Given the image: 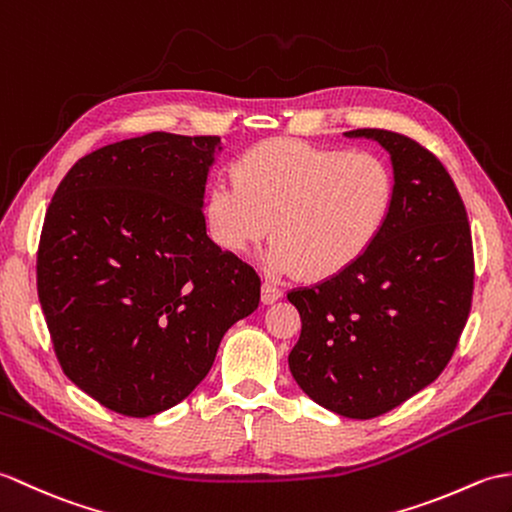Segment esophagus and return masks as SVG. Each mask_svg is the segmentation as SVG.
Listing matches in <instances>:
<instances>
[{
    "label": "esophagus",
    "mask_w": 512,
    "mask_h": 512,
    "mask_svg": "<svg viewBox=\"0 0 512 512\" xmlns=\"http://www.w3.org/2000/svg\"><path fill=\"white\" fill-rule=\"evenodd\" d=\"M282 295V291L274 285V282H263V302L265 304H274L278 298Z\"/></svg>",
    "instance_id": "34e87169"
}]
</instances>
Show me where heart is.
Returning a JSON list of instances; mask_svg holds the SVG:
<instances>
[{
	"instance_id": "1",
	"label": "heart",
	"mask_w": 512,
	"mask_h": 512,
	"mask_svg": "<svg viewBox=\"0 0 512 512\" xmlns=\"http://www.w3.org/2000/svg\"><path fill=\"white\" fill-rule=\"evenodd\" d=\"M396 206V177L374 153L328 149L304 140H269L234 166L208 197L214 241L245 252L269 232L265 265L274 274L298 267L331 278L377 243Z\"/></svg>"
}]
</instances>
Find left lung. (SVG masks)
Returning <instances> with one entry per match:
<instances>
[{
	"mask_svg": "<svg viewBox=\"0 0 512 512\" xmlns=\"http://www.w3.org/2000/svg\"><path fill=\"white\" fill-rule=\"evenodd\" d=\"M346 135L390 151L396 206L357 263L287 293L302 320L289 368L315 403L366 420L447 368L471 313L475 263L467 210L434 153L396 131Z\"/></svg>",
	"mask_w": 512,
	"mask_h": 512,
	"instance_id": "obj_1",
	"label": "left lung"
}]
</instances>
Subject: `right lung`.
Returning <instances> with one entry per match:
<instances>
[{"instance_id": "right-lung-1", "label": "right lung", "mask_w": 512, "mask_h": 512, "mask_svg": "<svg viewBox=\"0 0 512 512\" xmlns=\"http://www.w3.org/2000/svg\"><path fill=\"white\" fill-rule=\"evenodd\" d=\"M219 135L155 131L81 157L45 212L37 293L67 379L146 418L184 401L260 278L206 234ZM221 149V146H219Z\"/></svg>"}]
</instances>
